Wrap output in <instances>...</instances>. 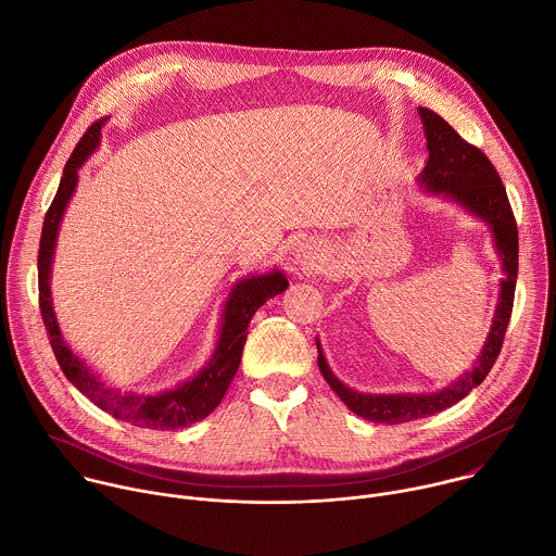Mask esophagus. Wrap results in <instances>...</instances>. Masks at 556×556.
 Wrapping results in <instances>:
<instances>
[{"mask_svg":"<svg viewBox=\"0 0 556 556\" xmlns=\"http://www.w3.org/2000/svg\"><path fill=\"white\" fill-rule=\"evenodd\" d=\"M294 257H296V264L301 266V270H314L316 266H319V262H321L319 251H316L312 244H301L296 249Z\"/></svg>","mask_w":556,"mask_h":556,"instance_id":"34e87169","label":"esophagus"}]
</instances>
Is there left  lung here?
<instances>
[{
	"label": "left lung",
	"mask_w": 556,
	"mask_h": 556,
	"mask_svg": "<svg viewBox=\"0 0 556 556\" xmlns=\"http://www.w3.org/2000/svg\"><path fill=\"white\" fill-rule=\"evenodd\" d=\"M422 118L429 161L420 174V185L435 195L448 198L464 206L475 217L489 224L493 232L495 251L502 257L504 279L500 281V299L493 316V326L489 339L482 348L478 363L470 371L459 376L453 384L444 387L435 393H361L343 384L330 369L321 343L316 339L319 350V369L332 391L354 412L356 416L382 422V425H401L418 418L433 416L451 405L459 403L464 395L478 387L495 365L502 343L506 337V328L513 314L515 301V283L519 268V235L517 222L502 185V178L493 163L475 144L466 142L440 114L418 108Z\"/></svg>",
	"instance_id": "obj_1"
}]
</instances>
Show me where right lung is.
<instances>
[{"label":"right lung","instance_id":"obj_1","mask_svg":"<svg viewBox=\"0 0 556 556\" xmlns=\"http://www.w3.org/2000/svg\"><path fill=\"white\" fill-rule=\"evenodd\" d=\"M101 125L103 121H97L88 127L84 138L74 147L70 161L65 163L63 178L59 182L56 195L46 213L43 228H41V242H39V307L41 319L48 330V339L52 345V352L56 356V363L65 378L81 391L84 395L101 407L103 412L112 414L118 420L131 422L134 427L142 429H182L189 427L202 418H206L224 399V393L240 367L242 350L249 337V324L260 305H264L275 294L283 292L288 288V279L283 273L273 270L266 275H253L242 281H237L235 288L228 294V301L224 305L222 316V332L217 348L211 356V361L182 384L161 391V393H121L110 387H105L99 376L90 371V367L78 358L67 343L61 337L56 316L52 309V294H50V270H52V255L56 244V232L63 217V211L76 189L78 169L88 161L90 153L99 147L101 140Z\"/></svg>","mask_w":556,"mask_h":556}]
</instances>
